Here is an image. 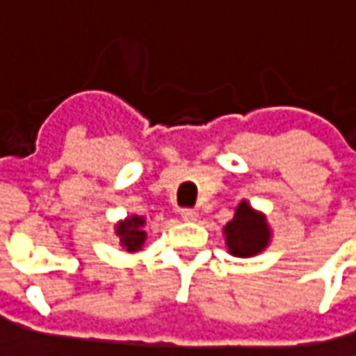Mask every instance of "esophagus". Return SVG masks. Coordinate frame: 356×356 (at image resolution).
Masks as SVG:
<instances>
[{
    "mask_svg": "<svg viewBox=\"0 0 356 356\" xmlns=\"http://www.w3.org/2000/svg\"><path fill=\"white\" fill-rule=\"evenodd\" d=\"M180 218H182V220H186V222H192V220H196V218H198V215H196L192 209H182V211H180Z\"/></svg>",
    "mask_w": 356,
    "mask_h": 356,
    "instance_id": "34e87169",
    "label": "esophagus"
}]
</instances>
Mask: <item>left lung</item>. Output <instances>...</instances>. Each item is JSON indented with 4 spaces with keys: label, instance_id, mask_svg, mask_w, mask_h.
<instances>
[{
    "label": "left lung",
    "instance_id": "left-lung-1",
    "mask_svg": "<svg viewBox=\"0 0 356 356\" xmlns=\"http://www.w3.org/2000/svg\"><path fill=\"white\" fill-rule=\"evenodd\" d=\"M225 245L235 257H255L271 243V227L261 211H255L247 200L235 209L233 218L222 227Z\"/></svg>",
    "mask_w": 356,
    "mask_h": 356
}]
</instances>
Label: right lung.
Masks as SVG:
<instances>
[{
    "instance_id": "right-lung-1",
    "label": "right lung",
    "mask_w": 356,
    "mask_h": 356,
    "mask_svg": "<svg viewBox=\"0 0 356 356\" xmlns=\"http://www.w3.org/2000/svg\"><path fill=\"white\" fill-rule=\"evenodd\" d=\"M145 218L140 215H127L125 218L117 220L115 225V239L119 241L121 249L127 253H138L143 249L147 233L143 231Z\"/></svg>"
}]
</instances>
